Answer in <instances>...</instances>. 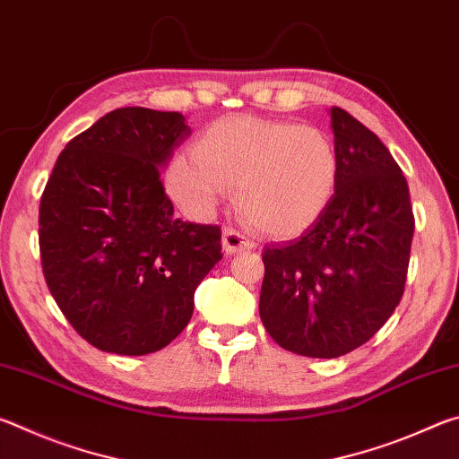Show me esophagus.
Listing matches in <instances>:
<instances>
[{
	"mask_svg": "<svg viewBox=\"0 0 459 459\" xmlns=\"http://www.w3.org/2000/svg\"><path fill=\"white\" fill-rule=\"evenodd\" d=\"M222 248L227 255H235L240 251H247V248H255V243L251 238H247L243 232H238L232 227L222 229Z\"/></svg>",
	"mask_w": 459,
	"mask_h": 459,
	"instance_id": "obj_1",
	"label": "esophagus"
}]
</instances>
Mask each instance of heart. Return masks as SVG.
<instances>
[{"mask_svg": "<svg viewBox=\"0 0 459 459\" xmlns=\"http://www.w3.org/2000/svg\"><path fill=\"white\" fill-rule=\"evenodd\" d=\"M340 160L316 127L232 115L214 121L169 161L166 186L186 212L208 216L237 188V204L255 227L295 237L325 212L336 194Z\"/></svg>", "mask_w": 459, "mask_h": 459, "instance_id": "1", "label": "heart"}]
</instances>
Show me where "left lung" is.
Listing matches in <instances>:
<instances>
[{"label": "left lung", "mask_w": 459, "mask_h": 459, "mask_svg": "<svg viewBox=\"0 0 459 459\" xmlns=\"http://www.w3.org/2000/svg\"><path fill=\"white\" fill-rule=\"evenodd\" d=\"M336 194L304 235L265 247L259 314L285 351L338 359L383 328L405 291L415 219L386 145L332 107Z\"/></svg>", "instance_id": "obj_1"}]
</instances>
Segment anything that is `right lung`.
Here are the masks:
<instances>
[{
	"instance_id": "right-lung-1",
	"label": "right lung",
	"mask_w": 459,
	"mask_h": 459,
	"mask_svg": "<svg viewBox=\"0 0 459 459\" xmlns=\"http://www.w3.org/2000/svg\"><path fill=\"white\" fill-rule=\"evenodd\" d=\"M190 134L182 113L115 108L66 143L46 184V285L99 351L142 356L168 346L222 259L221 229L176 219L160 178Z\"/></svg>"
}]
</instances>
